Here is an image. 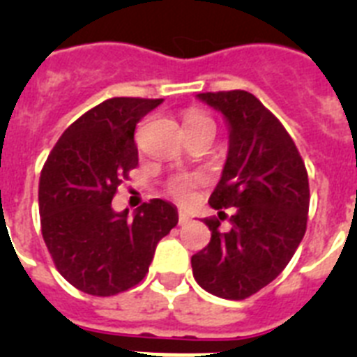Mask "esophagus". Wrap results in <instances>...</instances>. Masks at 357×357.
<instances>
[{"label":"esophagus","mask_w":357,"mask_h":357,"mask_svg":"<svg viewBox=\"0 0 357 357\" xmlns=\"http://www.w3.org/2000/svg\"><path fill=\"white\" fill-rule=\"evenodd\" d=\"M189 220H191V216H189L185 211H178V223H181V225H185V223H189Z\"/></svg>","instance_id":"obj_1"}]
</instances>
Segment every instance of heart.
Wrapping results in <instances>:
<instances>
[{"label": "heart", "mask_w": 357, "mask_h": 357, "mask_svg": "<svg viewBox=\"0 0 357 357\" xmlns=\"http://www.w3.org/2000/svg\"><path fill=\"white\" fill-rule=\"evenodd\" d=\"M202 123H213L206 114L202 112H191L185 118V125H202ZM198 181L191 175H176L168 182V193L175 197L178 202H188L193 197V191L197 188Z\"/></svg>", "instance_id": "b5f03b06"}]
</instances>
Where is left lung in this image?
<instances>
[{
  "label": "left lung",
  "mask_w": 357,
  "mask_h": 357,
  "mask_svg": "<svg viewBox=\"0 0 357 357\" xmlns=\"http://www.w3.org/2000/svg\"><path fill=\"white\" fill-rule=\"evenodd\" d=\"M222 112L229 153L209 198L213 209L235 207L231 229L206 218L211 241L191 257L193 277L206 291L243 301L270 284L291 261L305 234L309 181L304 160L282 123L247 91L200 93Z\"/></svg>",
  "instance_id": "1"
}]
</instances>
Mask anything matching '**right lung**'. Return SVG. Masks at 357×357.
<instances>
[{"instance_id":"add662e5","label":"right lung","mask_w":357,"mask_h":357,"mask_svg":"<svg viewBox=\"0 0 357 357\" xmlns=\"http://www.w3.org/2000/svg\"><path fill=\"white\" fill-rule=\"evenodd\" d=\"M162 100L110 98L56 141L39 178L43 238L61 275L80 291L110 296L139 284L157 243L178 223L173 204L153 198L116 213L112 198L139 162L135 125Z\"/></svg>"}]
</instances>
